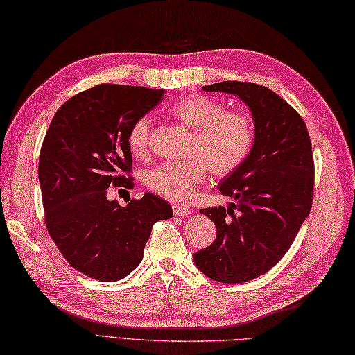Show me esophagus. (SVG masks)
Segmentation results:
<instances>
[{
    "mask_svg": "<svg viewBox=\"0 0 355 355\" xmlns=\"http://www.w3.org/2000/svg\"><path fill=\"white\" fill-rule=\"evenodd\" d=\"M172 210H173V215H177V216H187L191 214V209H187L184 206H178V205L173 206Z\"/></svg>",
    "mask_w": 355,
    "mask_h": 355,
    "instance_id": "esophagus-1",
    "label": "esophagus"
}]
</instances>
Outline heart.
<instances>
[{
  "label": "heart",
  "mask_w": 355,
  "mask_h": 355,
  "mask_svg": "<svg viewBox=\"0 0 355 355\" xmlns=\"http://www.w3.org/2000/svg\"><path fill=\"white\" fill-rule=\"evenodd\" d=\"M169 116L192 131L183 162L160 164L145 175L150 191L172 201H189L206 177V166L216 177L229 175L245 162L254 141V126L243 111H227L220 101L202 94L180 97ZM150 119H135L128 130V149L135 158L148 155Z\"/></svg>",
  "instance_id": "obj_1"
}]
</instances>
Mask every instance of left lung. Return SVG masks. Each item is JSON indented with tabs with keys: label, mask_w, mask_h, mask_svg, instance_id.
<instances>
[{
	"label": "left lung",
	"mask_w": 355,
	"mask_h": 355,
	"mask_svg": "<svg viewBox=\"0 0 355 355\" xmlns=\"http://www.w3.org/2000/svg\"><path fill=\"white\" fill-rule=\"evenodd\" d=\"M202 89L238 96L254 123L250 154L218 187L236 202L200 210L214 221L216 239L193 254L195 266L207 277L241 284L275 267L310 215L311 140L297 111L266 87L227 80Z\"/></svg>",
	"instance_id": "8db88e82"
}]
</instances>
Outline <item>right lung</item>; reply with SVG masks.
Wrapping results in <instances>:
<instances>
[{
    "instance_id": "1",
    "label": "right lung",
    "mask_w": 355,
    "mask_h": 355,
    "mask_svg": "<svg viewBox=\"0 0 355 355\" xmlns=\"http://www.w3.org/2000/svg\"><path fill=\"white\" fill-rule=\"evenodd\" d=\"M164 89L101 84L56 111L40 154L45 225L73 268L116 282L139 267L158 220L172 218L164 200L146 192L125 207L110 186L132 187L128 130L162 101Z\"/></svg>"
}]
</instances>
